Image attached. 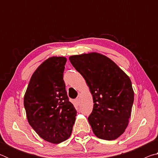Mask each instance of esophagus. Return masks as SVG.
<instances>
[{
  "label": "esophagus",
  "instance_id": "34e87169",
  "mask_svg": "<svg viewBox=\"0 0 158 158\" xmlns=\"http://www.w3.org/2000/svg\"><path fill=\"white\" fill-rule=\"evenodd\" d=\"M75 103L77 104V105H79L80 104V99L79 98H77L76 100H75Z\"/></svg>",
  "mask_w": 158,
  "mask_h": 158
}]
</instances>
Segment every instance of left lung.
<instances>
[{
	"label": "left lung",
	"mask_w": 158,
	"mask_h": 158,
	"mask_svg": "<svg viewBox=\"0 0 158 158\" xmlns=\"http://www.w3.org/2000/svg\"><path fill=\"white\" fill-rule=\"evenodd\" d=\"M69 59L93 96L94 105L88 121L93 133L102 139H116L127 128L132 112L134 90L130 77L110 58L97 52Z\"/></svg>",
	"instance_id": "obj_1"
}]
</instances>
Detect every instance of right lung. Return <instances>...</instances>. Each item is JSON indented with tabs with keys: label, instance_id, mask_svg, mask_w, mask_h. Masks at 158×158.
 <instances>
[{
	"label": "right lung",
	"instance_id": "add662e5",
	"mask_svg": "<svg viewBox=\"0 0 158 158\" xmlns=\"http://www.w3.org/2000/svg\"><path fill=\"white\" fill-rule=\"evenodd\" d=\"M67 58L52 56L32 75L23 98L28 122L44 140L59 143L70 137L77 116L63 80Z\"/></svg>",
	"mask_w": 158,
	"mask_h": 158
}]
</instances>
